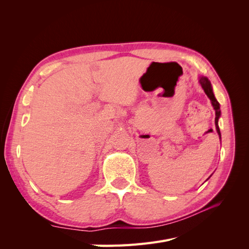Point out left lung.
Wrapping results in <instances>:
<instances>
[{"label": "left lung", "mask_w": 249, "mask_h": 249, "mask_svg": "<svg viewBox=\"0 0 249 249\" xmlns=\"http://www.w3.org/2000/svg\"><path fill=\"white\" fill-rule=\"evenodd\" d=\"M198 82H199V84L201 85L203 91H205V93L208 95V97H209L210 101H211V104H212V106H213V108L215 110L216 131H217L218 135H219V138L221 139V133H220V130H219V125H218V119L220 118V115H221L220 105H219V103H218V101L216 100V97H215V95L213 93V89H212V85H211L210 80L207 77L199 76L198 77ZM210 178H211V176H210Z\"/></svg>", "instance_id": "obj_1"}]
</instances>
